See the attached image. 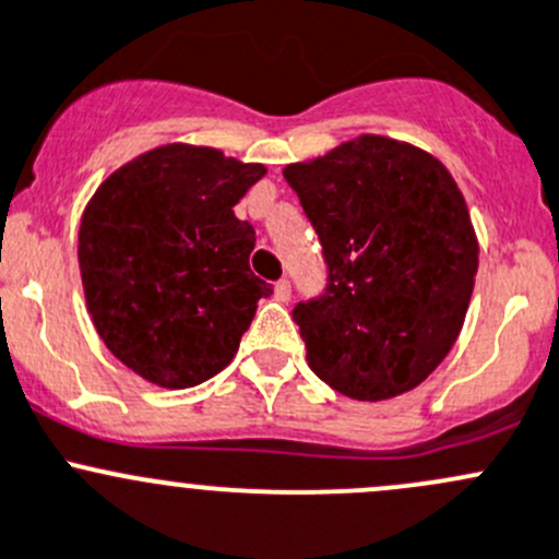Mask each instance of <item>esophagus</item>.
Segmentation results:
<instances>
[{
	"mask_svg": "<svg viewBox=\"0 0 559 559\" xmlns=\"http://www.w3.org/2000/svg\"><path fill=\"white\" fill-rule=\"evenodd\" d=\"M275 297H278L281 302H286L292 297V284L286 278H281L278 284H275Z\"/></svg>",
	"mask_w": 559,
	"mask_h": 559,
	"instance_id": "34e87169",
	"label": "esophagus"
}]
</instances>
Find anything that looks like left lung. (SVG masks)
I'll return each instance as SVG.
<instances>
[{"instance_id":"8db88e82","label":"left lung","mask_w":559,"mask_h":559,"mask_svg":"<svg viewBox=\"0 0 559 559\" xmlns=\"http://www.w3.org/2000/svg\"><path fill=\"white\" fill-rule=\"evenodd\" d=\"M319 235L326 286L297 302L308 365L352 400L419 386L452 352L478 270L462 191L436 156L362 134L284 170Z\"/></svg>"}]
</instances>
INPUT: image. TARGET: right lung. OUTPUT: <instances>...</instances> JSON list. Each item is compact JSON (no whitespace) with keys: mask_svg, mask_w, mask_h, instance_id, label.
Segmentation results:
<instances>
[{"mask_svg":"<svg viewBox=\"0 0 559 559\" xmlns=\"http://www.w3.org/2000/svg\"><path fill=\"white\" fill-rule=\"evenodd\" d=\"M262 165L170 143L118 167L78 233L83 292L105 346L140 379L197 386L233 362L257 302V233L233 207Z\"/></svg>","mask_w":559,"mask_h":559,"instance_id":"obj_1","label":"right lung"}]
</instances>
